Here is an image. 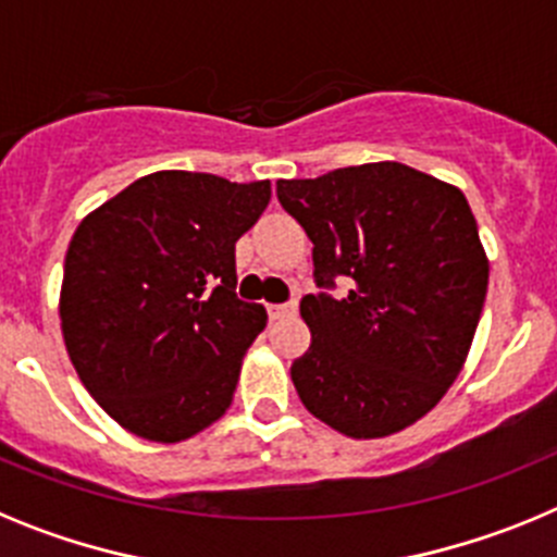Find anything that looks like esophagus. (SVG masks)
Listing matches in <instances>:
<instances>
[{
  "mask_svg": "<svg viewBox=\"0 0 557 557\" xmlns=\"http://www.w3.org/2000/svg\"><path fill=\"white\" fill-rule=\"evenodd\" d=\"M298 312V301H287V304H270L268 314L270 321H278V318H289V314Z\"/></svg>",
  "mask_w": 557,
  "mask_h": 557,
  "instance_id": "34e87169",
  "label": "esophagus"
}]
</instances>
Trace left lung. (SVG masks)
<instances>
[{"label":"left lung","instance_id":"left-lung-1","mask_svg":"<svg viewBox=\"0 0 557 557\" xmlns=\"http://www.w3.org/2000/svg\"><path fill=\"white\" fill-rule=\"evenodd\" d=\"M278 203L312 239V332L289 368L304 407L348 437H385L446 396L480 323L488 256L457 186L398 161L278 181Z\"/></svg>","mask_w":557,"mask_h":557}]
</instances>
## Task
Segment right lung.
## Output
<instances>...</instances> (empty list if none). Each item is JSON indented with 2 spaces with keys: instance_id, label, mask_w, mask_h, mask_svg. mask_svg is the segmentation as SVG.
Masks as SVG:
<instances>
[{
  "instance_id": "right-lung-1",
  "label": "right lung",
  "mask_w": 557,
  "mask_h": 557,
  "mask_svg": "<svg viewBox=\"0 0 557 557\" xmlns=\"http://www.w3.org/2000/svg\"><path fill=\"white\" fill-rule=\"evenodd\" d=\"M270 181L161 170L77 225L61 284L69 359L133 435L178 444L231 407L243 357L268 323L236 298V239L262 218Z\"/></svg>"
}]
</instances>
